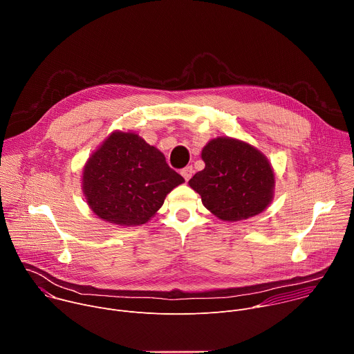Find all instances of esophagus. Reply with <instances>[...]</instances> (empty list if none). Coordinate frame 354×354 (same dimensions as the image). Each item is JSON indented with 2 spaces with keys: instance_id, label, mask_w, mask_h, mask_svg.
Returning a JSON list of instances; mask_svg holds the SVG:
<instances>
[{
  "instance_id": "obj_1",
  "label": "esophagus",
  "mask_w": 354,
  "mask_h": 354,
  "mask_svg": "<svg viewBox=\"0 0 354 354\" xmlns=\"http://www.w3.org/2000/svg\"><path fill=\"white\" fill-rule=\"evenodd\" d=\"M180 174H182V176L185 178V180L187 182L190 178H192V175H193V167H185L182 171H180Z\"/></svg>"
}]
</instances>
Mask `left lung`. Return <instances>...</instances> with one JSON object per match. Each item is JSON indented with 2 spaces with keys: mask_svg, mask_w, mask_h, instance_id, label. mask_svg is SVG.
<instances>
[{
  "mask_svg": "<svg viewBox=\"0 0 354 354\" xmlns=\"http://www.w3.org/2000/svg\"><path fill=\"white\" fill-rule=\"evenodd\" d=\"M206 167L189 180L207 210L224 221L262 213L273 198L274 174L268 158L248 142L218 137L201 151Z\"/></svg>",
  "mask_w": 354,
  "mask_h": 354,
  "instance_id": "8db88e82",
  "label": "left lung"
}]
</instances>
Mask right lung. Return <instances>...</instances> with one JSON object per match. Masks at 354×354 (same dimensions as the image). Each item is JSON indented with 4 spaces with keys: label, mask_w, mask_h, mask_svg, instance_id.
<instances>
[{
    "label": "right lung",
    "mask_w": 354,
    "mask_h": 354,
    "mask_svg": "<svg viewBox=\"0 0 354 354\" xmlns=\"http://www.w3.org/2000/svg\"><path fill=\"white\" fill-rule=\"evenodd\" d=\"M183 182L158 148L131 131L112 133L82 172V189L92 212L124 227L145 224L161 209L167 194Z\"/></svg>",
    "instance_id": "add662e5"
}]
</instances>
